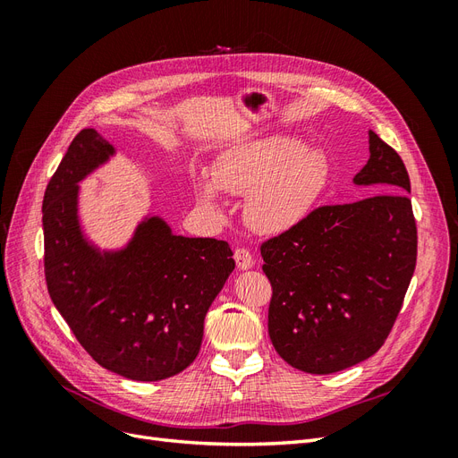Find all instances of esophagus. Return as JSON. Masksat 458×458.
I'll use <instances>...</instances> for the list:
<instances>
[{
	"instance_id": "1",
	"label": "esophagus",
	"mask_w": 458,
	"mask_h": 458,
	"mask_svg": "<svg viewBox=\"0 0 458 458\" xmlns=\"http://www.w3.org/2000/svg\"><path fill=\"white\" fill-rule=\"evenodd\" d=\"M234 261H237V267L242 271L250 269L256 263L252 252L248 250V248H237V250H234Z\"/></svg>"
}]
</instances>
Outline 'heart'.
Instances as JSON below:
<instances>
[{"mask_svg": "<svg viewBox=\"0 0 458 458\" xmlns=\"http://www.w3.org/2000/svg\"><path fill=\"white\" fill-rule=\"evenodd\" d=\"M328 160L323 152L290 137H269L234 147L221 155L212 175L192 174L199 202L221 214L219 189L246 195L244 217L256 233L275 237L300 225L328 185Z\"/></svg>", "mask_w": 458, "mask_h": 458, "instance_id": "1", "label": "heart"}]
</instances>
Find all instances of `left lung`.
Listing matches in <instances>:
<instances>
[{"instance_id": "8db88e82", "label": "left lung", "mask_w": 458, "mask_h": 458, "mask_svg": "<svg viewBox=\"0 0 458 458\" xmlns=\"http://www.w3.org/2000/svg\"><path fill=\"white\" fill-rule=\"evenodd\" d=\"M369 152L353 182L378 195L318 206L259 248L273 288L271 342L288 365L310 374L344 370L382 348L417 266L405 164L374 131Z\"/></svg>"}]
</instances>
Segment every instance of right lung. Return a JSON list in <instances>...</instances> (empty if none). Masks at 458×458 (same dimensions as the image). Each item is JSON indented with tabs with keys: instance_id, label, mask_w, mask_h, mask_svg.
<instances>
[{
	"instance_id": "add662e5",
	"label": "right lung",
	"mask_w": 458,
	"mask_h": 458,
	"mask_svg": "<svg viewBox=\"0 0 458 458\" xmlns=\"http://www.w3.org/2000/svg\"><path fill=\"white\" fill-rule=\"evenodd\" d=\"M114 155L93 128L68 147L44 197L46 283L74 336L123 378L157 382L195 361L204 317L234 269L225 241L174 234L143 219L122 250L101 252L81 233L78 183Z\"/></svg>"
}]
</instances>
